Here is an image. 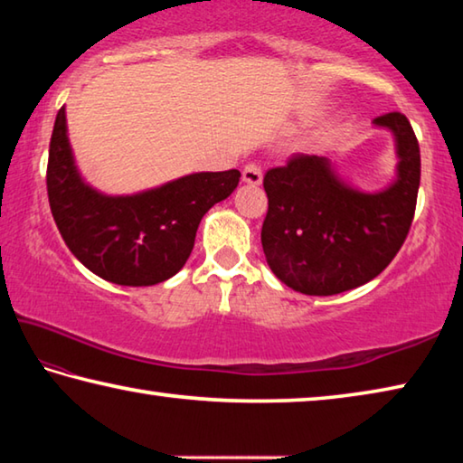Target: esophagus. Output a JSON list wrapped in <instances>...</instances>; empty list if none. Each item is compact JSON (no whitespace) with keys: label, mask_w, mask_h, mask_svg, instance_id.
<instances>
[{"label":"esophagus","mask_w":463,"mask_h":463,"mask_svg":"<svg viewBox=\"0 0 463 463\" xmlns=\"http://www.w3.org/2000/svg\"><path fill=\"white\" fill-rule=\"evenodd\" d=\"M263 179V171L260 163H247L245 167H242V182L250 184V185H260Z\"/></svg>","instance_id":"1"}]
</instances>
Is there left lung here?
<instances>
[{"label":"left lung","instance_id":"left-lung-1","mask_svg":"<svg viewBox=\"0 0 463 463\" xmlns=\"http://www.w3.org/2000/svg\"><path fill=\"white\" fill-rule=\"evenodd\" d=\"M373 122L394 132L401 156L398 177L388 190H351L335 177L325 156L304 153L263 177V253L271 271L296 292L333 296L364 286L404 245L420 184L419 140L401 112Z\"/></svg>","mask_w":463,"mask_h":463}]
</instances>
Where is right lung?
I'll return each instance as SVG.
<instances>
[{"label": "right lung", "instance_id": "add662e5", "mask_svg": "<svg viewBox=\"0 0 463 463\" xmlns=\"http://www.w3.org/2000/svg\"><path fill=\"white\" fill-rule=\"evenodd\" d=\"M239 177V169L206 171L137 195H104L77 174L61 108L46 192L62 241L85 268L118 286H155L184 268L202 216L229 198Z\"/></svg>", "mask_w": 463, "mask_h": 463}]
</instances>
